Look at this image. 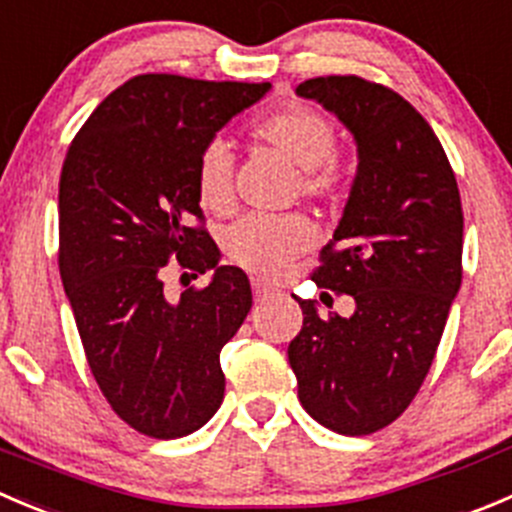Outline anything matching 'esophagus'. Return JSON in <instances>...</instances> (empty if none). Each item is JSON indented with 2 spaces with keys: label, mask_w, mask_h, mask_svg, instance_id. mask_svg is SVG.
<instances>
[{
  "label": "esophagus",
  "mask_w": 512,
  "mask_h": 512,
  "mask_svg": "<svg viewBox=\"0 0 512 512\" xmlns=\"http://www.w3.org/2000/svg\"><path fill=\"white\" fill-rule=\"evenodd\" d=\"M252 292H255V300H265L272 295V287L265 285L262 280H252Z\"/></svg>",
  "instance_id": "esophagus-1"
}]
</instances>
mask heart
<instances>
[{
    "label": "heart",
    "instance_id": "heart-1",
    "mask_svg": "<svg viewBox=\"0 0 512 512\" xmlns=\"http://www.w3.org/2000/svg\"><path fill=\"white\" fill-rule=\"evenodd\" d=\"M252 137L292 162L300 192L310 200L332 202L345 192L350 167L335 155L337 130L332 119L307 104L277 109L252 124ZM197 200L205 210L225 215L232 210V160L222 142H210L197 157ZM315 242V230L302 215H247L222 235V252L232 265L262 277H275Z\"/></svg>",
    "mask_w": 512,
    "mask_h": 512
}]
</instances>
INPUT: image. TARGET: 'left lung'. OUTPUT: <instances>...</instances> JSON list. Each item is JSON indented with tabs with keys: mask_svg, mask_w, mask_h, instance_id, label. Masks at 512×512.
<instances>
[{
	"mask_svg": "<svg viewBox=\"0 0 512 512\" xmlns=\"http://www.w3.org/2000/svg\"><path fill=\"white\" fill-rule=\"evenodd\" d=\"M297 94L317 99L355 135V185L317 287L350 295L355 312L322 320L300 300L287 347L297 398L320 425L370 435L418 395L463 280V205L443 145L423 114L385 84L330 74Z\"/></svg>",
	"mask_w": 512,
	"mask_h": 512,
	"instance_id": "1",
	"label": "left lung"
}]
</instances>
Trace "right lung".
Instances as JSON below:
<instances>
[{"mask_svg":"<svg viewBox=\"0 0 512 512\" xmlns=\"http://www.w3.org/2000/svg\"><path fill=\"white\" fill-rule=\"evenodd\" d=\"M270 82L137 74L99 102L59 175V275L109 408L157 440L200 430L225 398L220 350L252 307L240 267L217 265L197 157ZM216 267L172 303L164 267Z\"/></svg>","mask_w":512,"mask_h":512,"instance_id":"add662e5","label":"right lung"}]
</instances>
